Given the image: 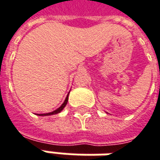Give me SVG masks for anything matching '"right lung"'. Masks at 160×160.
Masks as SVG:
<instances>
[{"label":"right lung","mask_w":160,"mask_h":160,"mask_svg":"<svg viewBox=\"0 0 160 160\" xmlns=\"http://www.w3.org/2000/svg\"><path fill=\"white\" fill-rule=\"evenodd\" d=\"M69 95V94H68ZM68 95H67V97H66V98H65V100H64V102H63V103L60 106V107L58 108V109H57L56 111H54V112H48V113H44V114H39L40 116H48V115H53V114H58V113H59L62 110H63V108L65 107V105L67 104V102H68Z\"/></svg>","instance_id":"right-lung-1"}]
</instances>
